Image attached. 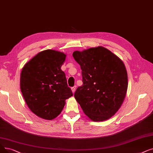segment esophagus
Wrapping results in <instances>:
<instances>
[{"label": "esophagus", "instance_id": "1", "mask_svg": "<svg viewBox=\"0 0 153 153\" xmlns=\"http://www.w3.org/2000/svg\"><path fill=\"white\" fill-rule=\"evenodd\" d=\"M76 89V85H75V86H74V87H72V88H71V90H72V92L73 94H74V93L75 92Z\"/></svg>", "mask_w": 153, "mask_h": 153}]
</instances>
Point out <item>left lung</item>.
Here are the masks:
<instances>
[{
	"label": "left lung",
	"instance_id": "obj_1",
	"mask_svg": "<svg viewBox=\"0 0 153 153\" xmlns=\"http://www.w3.org/2000/svg\"><path fill=\"white\" fill-rule=\"evenodd\" d=\"M82 70L83 84L74 97L92 121H104L121 108L127 93L128 79L121 59L102 46L72 54Z\"/></svg>",
	"mask_w": 153,
	"mask_h": 153
}]
</instances>
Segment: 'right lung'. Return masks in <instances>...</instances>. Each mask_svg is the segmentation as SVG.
<instances>
[{
  "label": "right lung",
  "mask_w": 153,
  "mask_h": 153,
  "mask_svg": "<svg viewBox=\"0 0 153 153\" xmlns=\"http://www.w3.org/2000/svg\"><path fill=\"white\" fill-rule=\"evenodd\" d=\"M66 55L47 49L26 63L21 74V90L30 110L46 120L62 112L65 100L72 96L65 73L61 70Z\"/></svg>",
  "instance_id": "add662e5"
}]
</instances>
